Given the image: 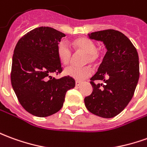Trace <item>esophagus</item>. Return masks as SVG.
<instances>
[{
  "label": "esophagus",
  "mask_w": 147,
  "mask_h": 147,
  "mask_svg": "<svg viewBox=\"0 0 147 147\" xmlns=\"http://www.w3.org/2000/svg\"><path fill=\"white\" fill-rule=\"evenodd\" d=\"M81 84H82L81 81H76V86H80Z\"/></svg>",
  "instance_id": "34e87169"
}]
</instances>
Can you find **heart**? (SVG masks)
I'll return each mask as SVG.
<instances>
[{
    "label": "heart",
    "mask_w": 147,
    "mask_h": 147,
    "mask_svg": "<svg viewBox=\"0 0 147 147\" xmlns=\"http://www.w3.org/2000/svg\"><path fill=\"white\" fill-rule=\"evenodd\" d=\"M74 46L78 50L86 53L85 63H95L99 59L100 53L96 49L95 42L86 37H81L74 41ZM57 54L59 60L64 64L67 65L71 62L72 57L71 49L67 43L62 40L57 46ZM92 73L91 67L85 66L83 67H68L64 70V74L75 79L76 80H84L90 76Z\"/></svg>",
    "instance_id": "heart-1"
}]
</instances>
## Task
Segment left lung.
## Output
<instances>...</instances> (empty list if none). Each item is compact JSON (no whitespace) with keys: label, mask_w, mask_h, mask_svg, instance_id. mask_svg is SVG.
Returning <instances> with one entry per match:
<instances>
[{"label":"left lung","mask_w":147,"mask_h":147,"mask_svg":"<svg viewBox=\"0 0 147 147\" xmlns=\"http://www.w3.org/2000/svg\"><path fill=\"white\" fill-rule=\"evenodd\" d=\"M90 39L102 41L107 52L91 78L93 91L84 98L87 109L92 114L110 119L116 116L134 95L139 78L137 50L128 38L114 29L88 34ZM95 80L105 84H95Z\"/></svg>","instance_id":"left-lung-1"}]
</instances>
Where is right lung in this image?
<instances>
[{
	"label": "right lung",
	"instance_id": "right-lung-1",
	"mask_svg": "<svg viewBox=\"0 0 147 147\" xmlns=\"http://www.w3.org/2000/svg\"><path fill=\"white\" fill-rule=\"evenodd\" d=\"M64 36L52 28H36L20 38L14 49L12 86L21 106L35 116L58 112L66 92L76 85L70 76L59 80L52 77L62 71L57 46Z\"/></svg>",
	"mask_w": 147,
	"mask_h": 147
}]
</instances>
